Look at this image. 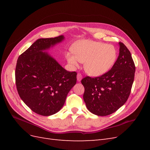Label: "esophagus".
Wrapping results in <instances>:
<instances>
[{
  "label": "esophagus",
  "mask_w": 150,
  "mask_h": 150,
  "mask_svg": "<svg viewBox=\"0 0 150 150\" xmlns=\"http://www.w3.org/2000/svg\"><path fill=\"white\" fill-rule=\"evenodd\" d=\"M82 78H83V76L81 73H78L77 74V79H78V81H81Z\"/></svg>",
  "instance_id": "obj_1"
}]
</instances>
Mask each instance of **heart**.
<instances>
[{
	"label": "heart",
	"instance_id": "heart-1",
	"mask_svg": "<svg viewBox=\"0 0 150 150\" xmlns=\"http://www.w3.org/2000/svg\"><path fill=\"white\" fill-rule=\"evenodd\" d=\"M74 56L66 55L67 62L76 67L79 62H84V69L91 76H101L110 70L115 64L117 51L114 46L90 40L75 44L72 48Z\"/></svg>",
	"mask_w": 150,
	"mask_h": 150
}]
</instances>
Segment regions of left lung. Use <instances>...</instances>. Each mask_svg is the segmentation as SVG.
<instances>
[{"instance_id": "left-lung-1", "label": "left lung", "mask_w": 150, "mask_h": 150, "mask_svg": "<svg viewBox=\"0 0 150 150\" xmlns=\"http://www.w3.org/2000/svg\"><path fill=\"white\" fill-rule=\"evenodd\" d=\"M120 54L111 69L104 74L81 80L88 110L98 116L115 112L128 100L134 81L135 65L128 49L120 42Z\"/></svg>"}]
</instances>
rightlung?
<instances>
[{"mask_svg":"<svg viewBox=\"0 0 150 150\" xmlns=\"http://www.w3.org/2000/svg\"><path fill=\"white\" fill-rule=\"evenodd\" d=\"M64 38L59 35L39 39L21 54L17 61V92L26 105L40 115L47 116L59 111L76 83V72L66 71L47 52H42Z\"/></svg>","mask_w":150,"mask_h":150,"instance_id":"obj_1","label":"right lung"}]
</instances>
